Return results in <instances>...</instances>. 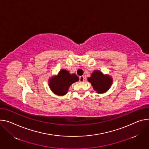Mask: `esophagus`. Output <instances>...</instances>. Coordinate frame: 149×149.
<instances>
[{"label":"esophagus","mask_w":149,"mask_h":149,"mask_svg":"<svg viewBox=\"0 0 149 149\" xmlns=\"http://www.w3.org/2000/svg\"><path fill=\"white\" fill-rule=\"evenodd\" d=\"M84 79H85V78H84V76H80L79 77V79L80 82H83L84 81Z\"/></svg>","instance_id":"1"}]
</instances>
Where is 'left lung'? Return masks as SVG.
Returning <instances> with one entry per match:
<instances>
[{
    "label": "left lung",
    "instance_id": "8db88e82",
    "mask_svg": "<svg viewBox=\"0 0 149 149\" xmlns=\"http://www.w3.org/2000/svg\"><path fill=\"white\" fill-rule=\"evenodd\" d=\"M88 81L91 84L94 90L98 93L106 92L111 86L112 79L107 75H104L99 71H94L91 76L88 78Z\"/></svg>",
    "mask_w": 149,
    "mask_h": 149
}]
</instances>
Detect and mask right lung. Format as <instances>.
<instances>
[{
  "label": "right lung",
  "mask_w": 149,
  "mask_h": 149,
  "mask_svg": "<svg viewBox=\"0 0 149 149\" xmlns=\"http://www.w3.org/2000/svg\"><path fill=\"white\" fill-rule=\"evenodd\" d=\"M78 80L79 78L75 74H70L66 70H62L56 77L49 80V86L53 93L63 96L66 94L69 87Z\"/></svg>",
  "instance_id": "obj_1"
}]
</instances>
